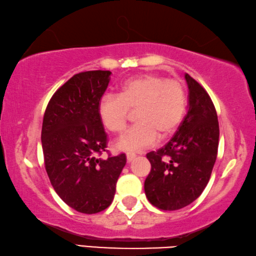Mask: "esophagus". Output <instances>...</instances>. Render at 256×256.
<instances>
[{"label": "esophagus", "instance_id": "1", "mask_svg": "<svg viewBox=\"0 0 256 256\" xmlns=\"http://www.w3.org/2000/svg\"><path fill=\"white\" fill-rule=\"evenodd\" d=\"M126 159H128V162H133L134 159H136V154L130 152V154H126Z\"/></svg>", "mask_w": 256, "mask_h": 256}]
</instances>
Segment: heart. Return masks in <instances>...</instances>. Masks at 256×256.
<instances>
[{
	"mask_svg": "<svg viewBox=\"0 0 256 256\" xmlns=\"http://www.w3.org/2000/svg\"><path fill=\"white\" fill-rule=\"evenodd\" d=\"M188 94L178 80L167 79L157 73H144L120 86V94H107L99 99L98 115L108 131H124L130 110H136V124L118 141V148L140 151L160 138L172 136L183 122Z\"/></svg>",
	"mask_w": 256,
	"mask_h": 256,
	"instance_id": "b5f03b06",
	"label": "heart"
}]
</instances>
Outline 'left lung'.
Listing matches in <instances>:
<instances>
[{"instance_id":"1","label":"left lung","mask_w":256,"mask_h":256,"mask_svg":"<svg viewBox=\"0 0 256 256\" xmlns=\"http://www.w3.org/2000/svg\"><path fill=\"white\" fill-rule=\"evenodd\" d=\"M188 112L168 144L146 154L151 170L144 192L151 204L178 210L201 196L210 180L219 144V123L214 102L198 81L185 74Z\"/></svg>"}]
</instances>
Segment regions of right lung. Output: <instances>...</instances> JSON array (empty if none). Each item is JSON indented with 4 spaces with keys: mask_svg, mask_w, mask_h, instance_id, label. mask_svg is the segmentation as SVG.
Segmentation results:
<instances>
[{
    "mask_svg": "<svg viewBox=\"0 0 256 256\" xmlns=\"http://www.w3.org/2000/svg\"><path fill=\"white\" fill-rule=\"evenodd\" d=\"M110 74L102 70L74 74L56 90L42 120V146L50 184L81 214H97L110 206L126 164L124 154L97 157L107 148L98 102Z\"/></svg>",
    "mask_w": 256,
    "mask_h": 256,
    "instance_id": "add662e5",
    "label": "right lung"
}]
</instances>
